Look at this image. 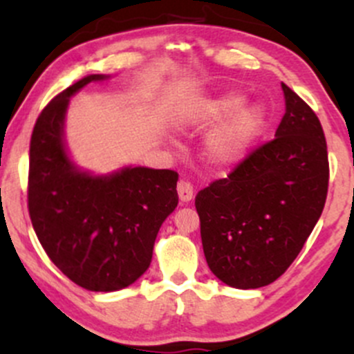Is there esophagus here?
<instances>
[{"label":"esophagus","instance_id":"esophagus-1","mask_svg":"<svg viewBox=\"0 0 354 354\" xmlns=\"http://www.w3.org/2000/svg\"><path fill=\"white\" fill-rule=\"evenodd\" d=\"M176 189H178V196H180V200L183 203H188L193 200V185H191L189 181L186 180L178 181Z\"/></svg>","mask_w":354,"mask_h":354}]
</instances>
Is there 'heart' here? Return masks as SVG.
<instances>
[{"mask_svg":"<svg viewBox=\"0 0 354 354\" xmlns=\"http://www.w3.org/2000/svg\"><path fill=\"white\" fill-rule=\"evenodd\" d=\"M239 103H241V100L238 96H225V98L209 104L206 108L205 116L219 118L230 115L233 109L239 106ZM261 109L256 106L245 108L236 113V116L231 120V123L214 136L213 143H211V151H213L214 156L221 161L234 160L243 151L250 138L254 135L259 123H261Z\"/></svg>","mask_w":354,"mask_h":354,"instance_id":"heart-1","label":"heart"}]
</instances>
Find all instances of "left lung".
<instances>
[{"mask_svg":"<svg viewBox=\"0 0 354 354\" xmlns=\"http://www.w3.org/2000/svg\"><path fill=\"white\" fill-rule=\"evenodd\" d=\"M281 86L286 113L273 140L194 200L209 270L239 290L276 281L303 250L326 203L323 126L293 89Z\"/></svg>","mask_w":354,"mask_h":354,"instance_id":"left-lung-1","label":"left lung"}]
</instances>
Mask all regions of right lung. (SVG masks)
<instances>
[{
  "mask_svg": "<svg viewBox=\"0 0 354 354\" xmlns=\"http://www.w3.org/2000/svg\"><path fill=\"white\" fill-rule=\"evenodd\" d=\"M103 78L86 76L44 106L31 135L28 173L36 236L61 273L89 291L135 283L151 263L161 225L178 206L173 169L126 168L89 176L68 160L63 123L70 96Z\"/></svg>",
  "mask_w": 354,
  "mask_h": 354,
  "instance_id": "right-lung-1",
  "label": "right lung"
}]
</instances>
